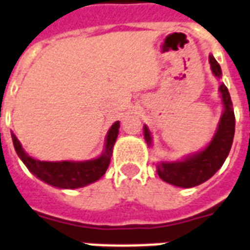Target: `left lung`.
I'll return each instance as SVG.
<instances>
[{
    "label": "left lung",
    "instance_id": "8db88e82",
    "mask_svg": "<svg viewBox=\"0 0 250 250\" xmlns=\"http://www.w3.org/2000/svg\"><path fill=\"white\" fill-rule=\"evenodd\" d=\"M212 74L221 78V68L216 59L209 55ZM221 100L224 105V112L221 114L215 136L202 151L188 155L179 162H161L157 165L159 178L172 186L191 188L208 181L219 168L223 166L232 147L234 136V112L228 88L224 84L219 87ZM144 134L147 145H151V134L147 126H144Z\"/></svg>",
    "mask_w": 250,
    "mask_h": 250
}]
</instances>
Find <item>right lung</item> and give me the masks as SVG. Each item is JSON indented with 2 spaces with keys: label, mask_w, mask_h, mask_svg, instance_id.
Returning a JSON list of instances; mask_svg holds the SVG:
<instances>
[{
  "label": "right lung",
  "mask_w": 250,
  "mask_h": 250,
  "mask_svg": "<svg viewBox=\"0 0 250 250\" xmlns=\"http://www.w3.org/2000/svg\"><path fill=\"white\" fill-rule=\"evenodd\" d=\"M120 123H116L110 126L109 132L105 140V150L100 157L84 162H72V161H62V162H46L37 161L25 153L14 134H11L13 145L18 157L25 163V166L33 172L34 175L41 181L46 182L58 188H79L84 186L91 185L100 179L104 175L110 163V157L113 151V145L118 136Z\"/></svg>",
  "instance_id": "1"
}]
</instances>
